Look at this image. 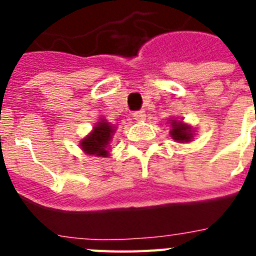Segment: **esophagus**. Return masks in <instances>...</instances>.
I'll return each mask as SVG.
<instances>
[{"label": "esophagus", "instance_id": "34e87169", "mask_svg": "<svg viewBox=\"0 0 256 256\" xmlns=\"http://www.w3.org/2000/svg\"><path fill=\"white\" fill-rule=\"evenodd\" d=\"M133 118L136 119V120H138V122H141V120H145V118H146V115H145L144 111H136L133 114Z\"/></svg>", "mask_w": 256, "mask_h": 256}]
</instances>
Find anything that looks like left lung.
<instances>
[{
    "mask_svg": "<svg viewBox=\"0 0 256 256\" xmlns=\"http://www.w3.org/2000/svg\"><path fill=\"white\" fill-rule=\"evenodd\" d=\"M170 134L174 141L177 142H189L193 138V130L192 128L184 123L182 120H172V130Z\"/></svg>",
    "mask_w": 256,
    "mask_h": 256,
    "instance_id": "1",
    "label": "left lung"
}]
</instances>
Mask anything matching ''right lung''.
I'll return each mask as SVG.
<instances>
[{"label": "right lung", "instance_id": "1", "mask_svg": "<svg viewBox=\"0 0 256 256\" xmlns=\"http://www.w3.org/2000/svg\"><path fill=\"white\" fill-rule=\"evenodd\" d=\"M114 133H115V128L111 123L101 119L93 128L92 133L80 141V148L86 155L106 158L110 154V141Z\"/></svg>", "mask_w": 256, "mask_h": 256}]
</instances>
